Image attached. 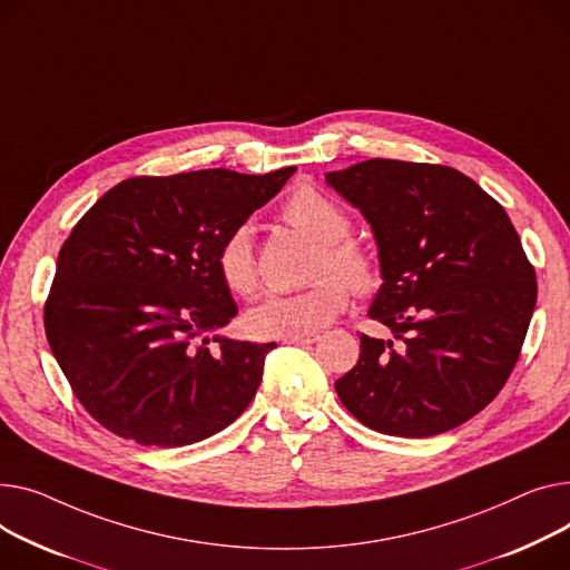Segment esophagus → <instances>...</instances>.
<instances>
[{
    "label": "esophagus",
    "mask_w": 570,
    "mask_h": 570,
    "mask_svg": "<svg viewBox=\"0 0 570 570\" xmlns=\"http://www.w3.org/2000/svg\"><path fill=\"white\" fill-rule=\"evenodd\" d=\"M318 341V334H299V336H286L284 344H291V346H309V344H316Z\"/></svg>",
    "instance_id": "1"
}]
</instances>
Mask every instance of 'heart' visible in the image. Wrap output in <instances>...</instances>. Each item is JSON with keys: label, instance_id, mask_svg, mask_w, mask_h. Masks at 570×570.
<instances>
[{"label": "heart", "instance_id": "heart-1", "mask_svg": "<svg viewBox=\"0 0 570 570\" xmlns=\"http://www.w3.org/2000/svg\"><path fill=\"white\" fill-rule=\"evenodd\" d=\"M282 217L318 243L312 263L309 288L299 293H273L247 314L245 325L254 336L286 338L314 334L348 307L351 291L371 295L381 286V265L371 249L351 238V217L336 202L312 185H299L288 195ZM215 265L222 284L236 295L252 297L258 291V265L249 224L236 226L219 243Z\"/></svg>", "mask_w": 570, "mask_h": 570}]
</instances>
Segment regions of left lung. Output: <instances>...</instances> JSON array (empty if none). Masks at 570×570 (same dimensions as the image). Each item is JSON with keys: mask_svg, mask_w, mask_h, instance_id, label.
<instances>
[{"mask_svg": "<svg viewBox=\"0 0 570 570\" xmlns=\"http://www.w3.org/2000/svg\"><path fill=\"white\" fill-rule=\"evenodd\" d=\"M327 183L362 210L383 286L368 316L396 341L360 336L334 383L364 426L431 438L500 394L537 305V273L507 210L459 169L373 158Z\"/></svg>", "mask_w": 570, "mask_h": 570, "instance_id": "1", "label": "left lung"}]
</instances>
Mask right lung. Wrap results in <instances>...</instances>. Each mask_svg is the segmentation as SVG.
Returning a JSON list of instances; mask_svg holds the SVG:
<instances>
[{
	"instance_id": "obj_1",
	"label": "right lung",
	"mask_w": 570,
	"mask_h": 570,
	"mask_svg": "<svg viewBox=\"0 0 570 570\" xmlns=\"http://www.w3.org/2000/svg\"><path fill=\"white\" fill-rule=\"evenodd\" d=\"M293 171L135 176L72 226L43 323L100 426L146 446H185L245 412L275 344L215 334L238 314L215 256Z\"/></svg>"
}]
</instances>
